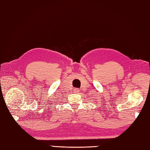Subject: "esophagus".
<instances>
[{
    "label": "esophagus",
    "mask_w": 150,
    "mask_h": 150,
    "mask_svg": "<svg viewBox=\"0 0 150 150\" xmlns=\"http://www.w3.org/2000/svg\"><path fill=\"white\" fill-rule=\"evenodd\" d=\"M79 91H80V89H75L74 90V93H79Z\"/></svg>",
    "instance_id": "1"
}]
</instances>
